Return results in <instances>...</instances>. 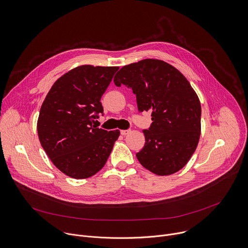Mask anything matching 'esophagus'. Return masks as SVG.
Returning <instances> with one entry per match:
<instances>
[{"instance_id": "esophagus-1", "label": "esophagus", "mask_w": 248, "mask_h": 248, "mask_svg": "<svg viewBox=\"0 0 248 248\" xmlns=\"http://www.w3.org/2000/svg\"><path fill=\"white\" fill-rule=\"evenodd\" d=\"M129 132H130L129 129H123V130H121V134H122V135H126V134H128Z\"/></svg>"}]
</instances>
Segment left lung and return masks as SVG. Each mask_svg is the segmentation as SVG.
Wrapping results in <instances>:
<instances>
[{"instance_id":"8db88e82","label":"left lung","mask_w":248,"mask_h":248,"mask_svg":"<svg viewBox=\"0 0 248 248\" xmlns=\"http://www.w3.org/2000/svg\"><path fill=\"white\" fill-rule=\"evenodd\" d=\"M114 82L132 89L139 112H151L153 122L142 130L144 147L136 153L139 163L158 175L183 169L201 131V105L188 80L170 63L145 59L123 66Z\"/></svg>"}]
</instances>
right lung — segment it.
<instances>
[{
	"mask_svg": "<svg viewBox=\"0 0 248 248\" xmlns=\"http://www.w3.org/2000/svg\"><path fill=\"white\" fill-rule=\"evenodd\" d=\"M118 66H78L61 77L40 109L37 131L53 164L70 178L87 179L107 162L120 130L93 124L103 114L100 102Z\"/></svg>",
	"mask_w": 248,
	"mask_h": 248,
	"instance_id": "add662e5",
	"label": "right lung"
}]
</instances>
